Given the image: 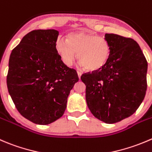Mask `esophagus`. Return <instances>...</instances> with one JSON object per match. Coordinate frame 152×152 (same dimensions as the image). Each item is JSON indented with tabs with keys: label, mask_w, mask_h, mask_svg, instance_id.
<instances>
[{
	"label": "esophagus",
	"mask_w": 152,
	"mask_h": 152,
	"mask_svg": "<svg viewBox=\"0 0 152 152\" xmlns=\"http://www.w3.org/2000/svg\"><path fill=\"white\" fill-rule=\"evenodd\" d=\"M77 74H78V76H79V79H80L81 76H82V73L79 71H77Z\"/></svg>",
	"instance_id": "1"
}]
</instances>
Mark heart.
Listing matches in <instances>:
<instances>
[{
    "mask_svg": "<svg viewBox=\"0 0 152 152\" xmlns=\"http://www.w3.org/2000/svg\"><path fill=\"white\" fill-rule=\"evenodd\" d=\"M56 47L66 65L73 64L77 53L80 65L89 70L102 68L110 56V45L104 38L84 31L70 33L67 39L58 38Z\"/></svg>",
    "mask_w": 152,
    "mask_h": 152,
    "instance_id": "heart-1",
    "label": "heart"
}]
</instances>
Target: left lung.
I'll use <instances>...</instances> for the list:
<instances>
[{
    "instance_id": "1",
    "label": "left lung",
    "mask_w": 152,
    "mask_h": 152,
    "mask_svg": "<svg viewBox=\"0 0 152 152\" xmlns=\"http://www.w3.org/2000/svg\"><path fill=\"white\" fill-rule=\"evenodd\" d=\"M104 39L110 56L102 68L84 73L86 102L93 115L113 124L130 117L143 101L148 63L134 39L113 33Z\"/></svg>"
}]
</instances>
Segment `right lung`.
I'll list each match as a JSON object with an SVG mask.
<instances>
[{
	"mask_svg": "<svg viewBox=\"0 0 152 152\" xmlns=\"http://www.w3.org/2000/svg\"><path fill=\"white\" fill-rule=\"evenodd\" d=\"M58 31L37 29L23 36L9 60L7 84L19 113L29 121L48 125L59 119L77 73L56 50Z\"/></svg>",
	"mask_w": 152,
	"mask_h": 152,
	"instance_id": "add662e5",
	"label": "right lung"
}]
</instances>
